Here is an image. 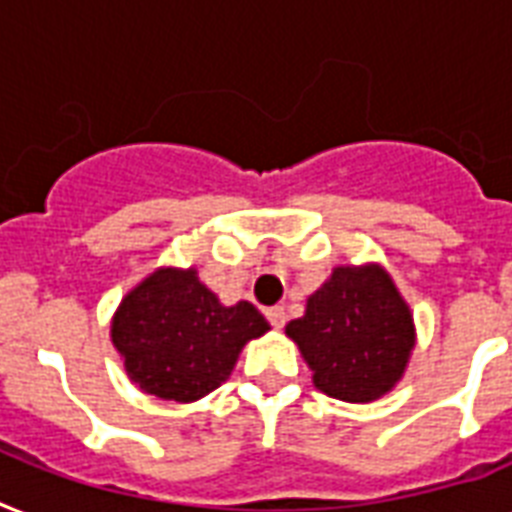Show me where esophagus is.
I'll use <instances>...</instances> for the list:
<instances>
[{"instance_id": "34e87169", "label": "esophagus", "mask_w": 512, "mask_h": 512, "mask_svg": "<svg viewBox=\"0 0 512 512\" xmlns=\"http://www.w3.org/2000/svg\"><path fill=\"white\" fill-rule=\"evenodd\" d=\"M265 316H268V321H271L273 329H281L284 324H287V311H284L281 305H276V308H268V311H265Z\"/></svg>"}]
</instances>
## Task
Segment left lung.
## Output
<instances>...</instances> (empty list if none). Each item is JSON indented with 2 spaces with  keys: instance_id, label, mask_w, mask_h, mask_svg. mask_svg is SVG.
Here are the masks:
<instances>
[{
  "instance_id": "obj_1",
  "label": "left lung",
  "mask_w": 512,
  "mask_h": 512,
  "mask_svg": "<svg viewBox=\"0 0 512 512\" xmlns=\"http://www.w3.org/2000/svg\"><path fill=\"white\" fill-rule=\"evenodd\" d=\"M313 385L340 401L369 404L396 388L414 348L409 305L382 265H340L287 324Z\"/></svg>"
}]
</instances>
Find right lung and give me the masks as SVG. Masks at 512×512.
Masks as SVG:
<instances>
[{"mask_svg":"<svg viewBox=\"0 0 512 512\" xmlns=\"http://www.w3.org/2000/svg\"><path fill=\"white\" fill-rule=\"evenodd\" d=\"M268 329L247 300L220 303L196 268H159L124 295L111 342L143 393L191 404L220 388L241 348Z\"/></svg>","mask_w":512,"mask_h":512,"instance_id":"obj_1","label":"right lung"}]
</instances>
